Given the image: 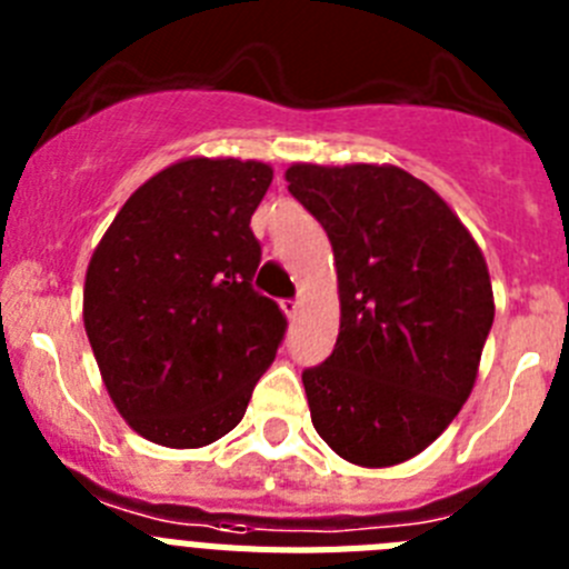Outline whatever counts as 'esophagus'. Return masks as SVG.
Instances as JSON below:
<instances>
[{
  "instance_id": "obj_1",
  "label": "esophagus",
  "mask_w": 569,
  "mask_h": 569,
  "mask_svg": "<svg viewBox=\"0 0 569 569\" xmlns=\"http://www.w3.org/2000/svg\"><path fill=\"white\" fill-rule=\"evenodd\" d=\"M281 310H284V316H288V319H296V313H299V301L284 299L281 301Z\"/></svg>"
}]
</instances>
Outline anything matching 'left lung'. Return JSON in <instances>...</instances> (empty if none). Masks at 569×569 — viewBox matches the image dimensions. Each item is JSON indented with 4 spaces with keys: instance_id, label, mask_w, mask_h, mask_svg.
Masks as SVG:
<instances>
[{
    "instance_id": "8db88e82",
    "label": "left lung",
    "mask_w": 569,
    "mask_h": 569,
    "mask_svg": "<svg viewBox=\"0 0 569 569\" xmlns=\"http://www.w3.org/2000/svg\"><path fill=\"white\" fill-rule=\"evenodd\" d=\"M288 190L333 244L341 325L301 373L316 433L359 467H393L459 416L492 328V284L470 230L393 164H290Z\"/></svg>"
}]
</instances>
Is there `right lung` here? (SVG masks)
Returning a JSON list of instances; mask_svg holds the SVG:
<instances>
[{
  "label": "right lung",
  "instance_id": "obj_1",
  "mask_svg": "<svg viewBox=\"0 0 569 569\" xmlns=\"http://www.w3.org/2000/svg\"><path fill=\"white\" fill-rule=\"evenodd\" d=\"M273 168L193 156L150 176L90 256L84 330L122 419L162 447H204L241 421L288 319L253 290L250 216Z\"/></svg>",
  "mask_w": 569,
  "mask_h": 569
}]
</instances>
